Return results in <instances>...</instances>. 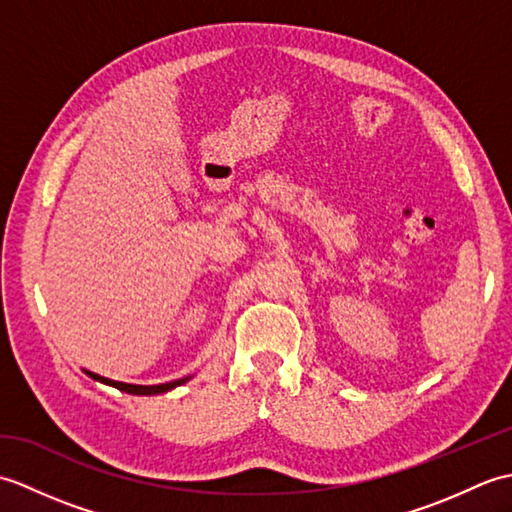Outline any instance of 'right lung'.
Segmentation results:
<instances>
[{
    "label": "right lung",
    "instance_id": "right-lung-1",
    "mask_svg": "<svg viewBox=\"0 0 512 512\" xmlns=\"http://www.w3.org/2000/svg\"><path fill=\"white\" fill-rule=\"evenodd\" d=\"M83 372L88 374L90 378L99 380V383L116 387V389L125 391V394H134V396H156V394H165V391H169V389H173V387H178V385H182V383H187V380L191 378V376L178 378V380H171V383H162V385H129V383H118V380H112V378H105V376H99V374H94V372H88V369H83Z\"/></svg>",
    "mask_w": 512,
    "mask_h": 512
}]
</instances>
